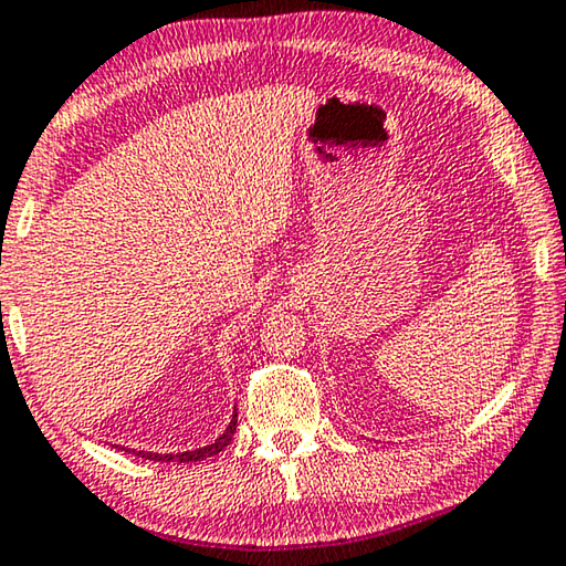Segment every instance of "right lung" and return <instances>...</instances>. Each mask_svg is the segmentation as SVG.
<instances>
[{
    "mask_svg": "<svg viewBox=\"0 0 566 566\" xmlns=\"http://www.w3.org/2000/svg\"><path fill=\"white\" fill-rule=\"evenodd\" d=\"M234 433H237V410H234V416H231V423H229L227 430H223V433L217 438V441L209 443V446H203V448H196V451H184V453H154V451H136V448H125V446H123V451H125V453H136V455H140V459H146V461L193 463V461H203V459H211V455L221 453L223 448H227V446L231 443V436H234ZM115 448H120V446H115Z\"/></svg>",
    "mask_w": 566,
    "mask_h": 566,
    "instance_id": "add662e5",
    "label": "right lung"
}]
</instances>
